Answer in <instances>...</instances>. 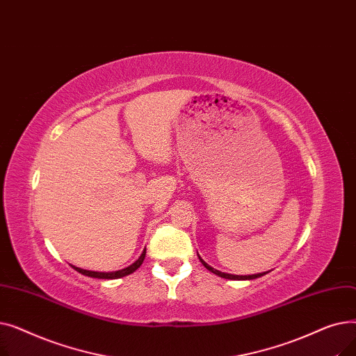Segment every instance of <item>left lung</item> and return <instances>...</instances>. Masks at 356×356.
Listing matches in <instances>:
<instances>
[{
  "mask_svg": "<svg viewBox=\"0 0 356 356\" xmlns=\"http://www.w3.org/2000/svg\"><path fill=\"white\" fill-rule=\"evenodd\" d=\"M199 259H200V263L207 267L209 271H212L213 274H216V275H219V277H222V278H228V280H254V278H258V277H261V275H264L266 273H259V274H252V275H234V274H227V273H220V271H218V270H215V268H212L211 266H208L207 263H204V261L199 257Z\"/></svg>",
  "mask_w": 356,
  "mask_h": 356,
  "instance_id": "8db88e82",
  "label": "left lung"
}]
</instances>
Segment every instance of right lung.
<instances>
[{
  "instance_id": "right-lung-1",
  "label": "right lung",
  "mask_w": 356,
  "mask_h": 356,
  "mask_svg": "<svg viewBox=\"0 0 356 356\" xmlns=\"http://www.w3.org/2000/svg\"><path fill=\"white\" fill-rule=\"evenodd\" d=\"M144 258H145V250L143 251V254H141V257L136 261L134 264H131L129 267H127V268H124V270H118V271H112V273H98V271H88V270H82V268H78V267H73L74 270H76L78 273H81V274H83V275H88V277H92V278H104V280H114V278H121V277H124V275H128V274H131V273H134L141 264H143V261H144Z\"/></svg>"
}]
</instances>
